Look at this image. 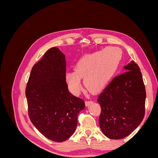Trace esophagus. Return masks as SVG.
Instances as JSON below:
<instances>
[{"label": "esophagus", "mask_w": 158, "mask_h": 158, "mask_svg": "<svg viewBox=\"0 0 158 158\" xmlns=\"http://www.w3.org/2000/svg\"><path fill=\"white\" fill-rule=\"evenodd\" d=\"M85 106H89V105L93 103V101H85Z\"/></svg>", "instance_id": "esophagus-1"}]
</instances>
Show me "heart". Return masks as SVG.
<instances>
[{
  "label": "heart",
  "mask_w": 158,
  "mask_h": 158,
  "mask_svg": "<svg viewBox=\"0 0 158 158\" xmlns=\"http://www.w3.org/2000/svg\"><path fill=\"white\" fill-rule=\"evenodd\" d=\"M122 51L116 47H108L85 55L75 66V71L66 72L65 78L70 90L78 94L82 88L81 78L91 92H98L106 86L118 68Z\"/></svg>",
  "instance_id": "heart-1"
}]
</instances>
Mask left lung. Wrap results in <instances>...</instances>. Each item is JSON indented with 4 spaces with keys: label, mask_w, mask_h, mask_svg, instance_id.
Returning <instances> with one entry per match:
<instances>
[{
    "label": "left lung",
    "mask_w": 158,
    "mask_h": 158,
    "mask_svg": "<svg viewBox=\"0 0 158 158\" xmlns=\"http://www.w3.org/2000/svg\"><path fill=\"white\" fill-rule=\"evenodd\" d=\"M124 69L127 72L114 77L97 99L102 109L99 127L110 139L131 135L145 114L146 94L139 66L132 60Z\"/></svg>",
    "instance_id": "8db88e82"
}]
</instances>
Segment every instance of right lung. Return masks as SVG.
Wrapping results in <instances>:
<instances>
[{"mask_svg":"<svg viewBox=\"0 0 158 158\" xmlns=\"http://www.w3.org/2000/svg\"><path fill=\"white\" fill-rule=\"evenodd\" d=\"M65 56L52 47L33 65L26 88L28 114L33 125L48 139L57 142L73 135L84 101L74 96L66 82Z\"/></svg>","mask_w":158,"mask_h":158,"instance_id":"1","label":"right lung"}]
</instances>
